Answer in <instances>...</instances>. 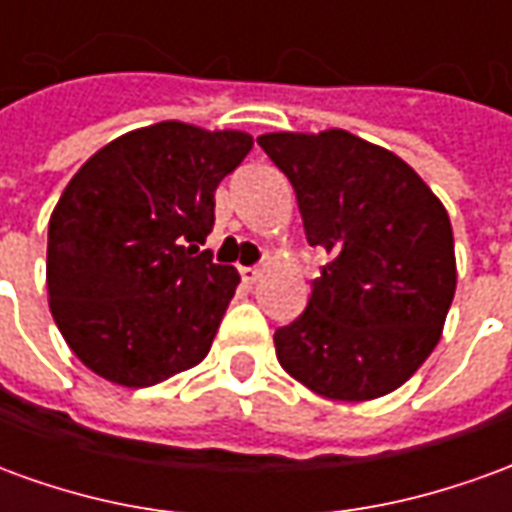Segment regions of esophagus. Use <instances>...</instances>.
Wrapping results in <instances>:
<instances>
[{
	"instance_id": "esophagus-1",
	"label": "esophagus",
	"mask_w": 512,
	"mask_h": 512,
	"mask_svg": "<svg viewBox=\"0 0 512 512\" xmlns=\"http://www.w3.org/2000/svg\"><path fill=\"white\" fill-rule=\"evenodd\" d=\"M238 271H241V279H244L246 285H255L257 279H260V274H263L257 266H241Z\"/></svg>"
}]
</instances>
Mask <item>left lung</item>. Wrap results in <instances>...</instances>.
Segmentation results:
<instances>
[{"label": "left lung", "instance_id": "obj_1", "mask_svg": "<svg viewBox=\"0 0 512 512\" xmlns=\"http://www.w3.org/2000/svg\"><path fill=\"white\" fill-rule=\"evenodd\" d=\"M257 145L293 183L310 246L329 255L307 310L274 334L279 365L329 400L395 392L436 348L455 296L444 205L403 158L343 128Z\"/></svg>", "mask_w": 512, "mask_h": 512}]
</instances>
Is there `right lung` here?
Wrapping results in <instances>:
<instances>
[{
  "label": "right lung",
  "instance_id": "right-lung-1",
  "mask_svg": "<svg viewBox=\"0 0 512 512\" xmlns=\"http://www.w3.org/2000/svg\"><path fill=\"white\" fill-rule=\"evenodd\" d=\"M249 150L244 131L164 120L117 136L65 186L49 222V307L95 376L153 386L208 356L241 277L200 244L213 191Z\"/></svg>",
  "mask_w": 512,
  "mask_h": 512
}]
</instances>
